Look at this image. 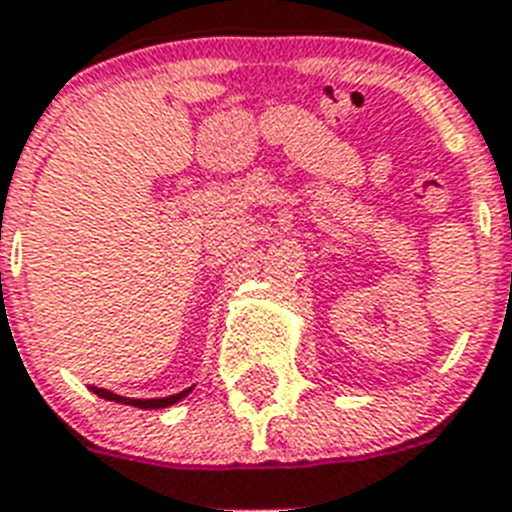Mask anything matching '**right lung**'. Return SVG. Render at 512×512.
I'll list each match as a JSON object with an SVG mask.
<instances>
[{
  "mask_svg": "<svg viewBox=\"0 0 512 512\" xmlns=\"http://www.w3.org/2000/svg\"><path fill=\"white\" fill-rule=\"evenodd\" d=\"M89 389L97 394V397H102V400L120 402V405H131V407H141V410H157V407H170V405H176V402H181L186 394L194 389V386H189V389H184V392L170 394V397H155V400H134V397H120V394L110 392V389H99V386H89Z\"/></svg>",
  "mask_w": 512,
  "mask_h": 512,
  "instance_id": "right-lung-1",
  "label": "right lung"
}]
</instances>
